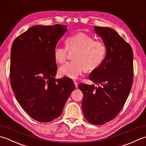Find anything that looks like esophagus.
Wrapping results in <instances>:
<instances>
[{
    "mask_svg": "<svg viewBox=\"0 0 146 146\" xmlns=\"http://www.w3.org/2000/svg\"><path fill=\"white\" fill-rule=\"evenodd\" d=\"M74 84H75V86H76V88H77V81H74Z\"/></svg>",
    "mask_w": 146,
    "mask_h": 146,
    "instance_id": "1",
    "label": "esophagus"
}]
</instances>
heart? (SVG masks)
<instances>
[{"instance_id": "1", "label": "heart", "mask_w": 146, "mask_h": 146, "mask_svg": "<svg viewBox=\"0 0 146 146\" xmlns=\"http://www.w3.org/2000/svg\"><path fill=\"white\" fill-rule=\"evenodd\" d=\"M65 46L56 45L53 50V56L56 62L63 64L66 60L69 52H74V61L67 62L59 68L62 76L77 79L85 69L93 71L98 69L105 59L106 47L103 41L84 33H79L65 40Z\"/></svg>"}]
</instances>
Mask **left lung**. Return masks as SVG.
I'll return each instance as SVG.
<instances>
[{"mask_svg": "<svg viewBox=\"0 0 146 146\" xmlns=\"http://www.w3.org/2000/svg\"><path fill=\"white\" fill-rule=\"evenodd\" d=\"M94 31L106 47L102 65L90 74L98 84H80L83 93L82 108L85 118L95 125H103L117 117L132 88L133 76L132 47L114 29L94 26Z\"/></svg>", "mask_w": 146, "mask_h": 146, "instance_id": "1", "label": "left lung"}]
</instances>
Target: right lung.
<instances>
[{
  "label": "right lung",
  "mask_w": 146,
  "mask_h": 146,
  "mask_svg": "<svg viewBox=\"0 0 146 146\" xmlns=\"http://www.w3.org/2000/svg\"><path fill=\"white\" fill-rule=\"evenodd\" d=\"M67 27L61 25L32 26L12 44V89L22 108L40 122L58 117L75 89L69 77L55 78L57 66L53 50Z\"/></svg>",
  "instance_id": "obj_1"
}]
</instances>
